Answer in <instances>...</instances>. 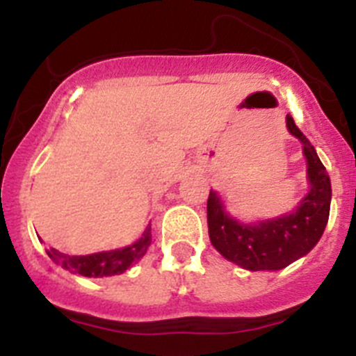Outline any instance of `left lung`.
I'll return each instance as SVG.
<instances>
[{"instance_id":"left-lung-1","label":"left lung","mask_w":356,"mask_h":356,"mask_svg":"<svg viewBox=\"0 0 356 356\" xmlns=\"http://www.w3.org/2000/svg\"><path fill=\"white\" fill-rule=\"evenodd\" d=\"M288 131L303 145L310 191L296 210L272 220L243 224L224 210V203L210 191L207 203L208 234L215 250L246 270H281L305 257L324 234L331 208V179L293 117H286Z\"/></svg>"}]
</instances>
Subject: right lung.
<instances>
[{
	"mask_svg": "<svg viewBox=\"0 0 356 356\" xmlns=\"http://www.w3.org/2000/svg\"><path fill=\"white\" fill-rule=\"evenodd\" d=\"M149 245H152V224H148L146 231L134 245L120 248V250L70 257L51 248V250H46V253L53 261L75 274H81L84 277H108V275H117L127 270L134 261L145 257Z\"/></svg>",
	"mask_w": 356,
	"mask_h": 356,
	"instance_id": "add662e5",
	"label": "right lung"
}]
</instances>
